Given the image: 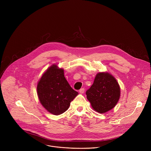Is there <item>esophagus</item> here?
<instances>
[{"instance_id": "esophagus-1", "label": "esophagus", "mask_w": 151, "mask_h": 151, "mask_svg": "<svg viewBox=\"0 0 151 151\" xmlns=\"http://www.w3.org/2000/svg\"><path fill=\"white\" fill-rule=\"evenodd\" d=\"M79 92H80V93H83L84 92V88L81 89L80 91H79Z\"/></svg>"}]
</instances>
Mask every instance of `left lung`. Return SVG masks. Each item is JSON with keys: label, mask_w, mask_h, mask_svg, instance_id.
Wrapping results in <instances>:
<instances>
[{"label": "left lung", "mask_w": 151, "mask_h": 151, "mask_svg": "<svg viewBox=\"0 0 151 151\" xmlns=\"http://www.w3.org/2000/svg\"><path fill=\"white\" fill-rule=\"evenodd\" d=\"M86 93L92 108L99 113H105L113 109L119 100L120 86L113 76L100 72Z\"/></svg>", "instance_id": "8db88e82"}]
</instances>
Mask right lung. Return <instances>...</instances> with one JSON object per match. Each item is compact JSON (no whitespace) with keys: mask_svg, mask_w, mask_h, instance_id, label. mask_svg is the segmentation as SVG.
<instances>
[{"mask_svg":"<svg viewBox=\"0 0 151 151\" xmlns=\"http://www.w3.org/2000/svg\"><path fill=\"white\" fill-rule=\"evenodd\" d=\"M37 94L43 106L54 115H59L68 109L70 102L78 94L64 76L63 69L54 64L46 70L38 81Z\"/></svg>","mask_w":151,"mask_h":151,"instance_id":"obj_1","label":"right lung"}]
</instances>
